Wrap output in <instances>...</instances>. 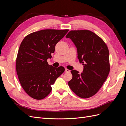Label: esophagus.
Masks as SVG:
<instances>
[{"label": "esophagus", "mask_w": 126, "mask_h": 126, "mask_svg": "<svg viewBox=\"0 0 126 126\" xmlns=\"http://www.w3.org/2000/svg\"><path fill=\"white\" fill-rule=\"evenodd\" d=\"M65 71L67 72H70V70H69V69H65Z\"/></svg>", "instance_id": "esophagus-1"}]
</instances>
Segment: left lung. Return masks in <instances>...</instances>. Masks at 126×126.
Instances as JSON below:
<instances>
[{
    "mask_svg": "<svg viewBox=\"0 0 126 126\" xmlns=\"http://www.w3.org/2000/svg\"><path fill=\"white\" fill-rule=\"evenodd\" d=\"M77 48L78 58L83 65L82 72L71 70L70 88L79 97H92L100 89L110 71L109 50L103 40L87 30H71L66 36Z\"/></svg>",
    "mask_w": 126,
    "mask_h": 126,
    "instance_id": "8db88e82",
    "label": "left lung"
}]
</instances>
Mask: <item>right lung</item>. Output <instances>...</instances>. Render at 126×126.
<instances>
[{"instance_id":"1","label":"right lung","mask_w":126,"mask_h":126,"mask_svg":"<svg viewBox=\"0 0 126 126\" xmlns=\"http://www.w3.org/2000/svg\"><path fill=\"white\" fill-rule=\"evenodd\" d=\"M68 29H45L25 37L19 48L16 71L22 88L29 96L37 100L45 98L52 90L51 86L64 71V67L49 65L55 46Z\"/></svg>"}]
</instances>
